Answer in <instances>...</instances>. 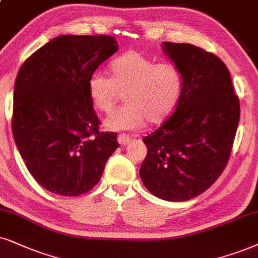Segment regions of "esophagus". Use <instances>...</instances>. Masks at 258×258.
<instances>
[{
    "label": "esophagus",
    "mask_w": 258,
    "mask_h": 258,
    "mask_svg": "<svg viewBox=\"0 0 258 258\" xmlns=\"http://www.w3.org/2000/svg\"><path fill=\"white\" fill-rule=\"evenodd\" d=\"M130 140H131V138H130V137L127 135H125V133H121V135L118 136V142H119L120 145L128 144Z\"/></svg>",
    "instance_id": "esophagus-1"
}]
</instances>
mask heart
I'll return each instance as SVG.
<instances>
[{"mask_svg": "<svg viewBox=\"0 0 258 258\" xmlns=\"http://www.w3.org/2000/svg\"><path fill=\"white\" fill-rule=\"evenodd\" d=\"M112 78L93 74L88 82L91 102L96 109L108 113L121 99L126 105L105 119L112 131L138 130L150 123H161L174 112L180 100L183 76L172 63H157L140 52L128 51L110 64Z\"/></svg>", "mask_w": 258, "mask_h": 258, "instance_id": "obj_1", "label": "heart"}]
</instances>
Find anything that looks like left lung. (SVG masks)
<instances>
[{
  "label": "left lung",
  "mask_w": 258,
  "mask_h": 258,
  "mask_svg": "<svg viewBox=\"0 0 258 258\" xmlns=\"http://www.w3.org/2000/svg\"><path fill=\"white\" fill-rule=\"evenodd\" d=\"M183 76L176 108L143 142L148 155L139 174L150 193L190 200L207 190L226 167L239 122V100L229 69L216 54L190 44L163 42Z\"/></svg>",
  "instance_id": "1"
}]
</instances>
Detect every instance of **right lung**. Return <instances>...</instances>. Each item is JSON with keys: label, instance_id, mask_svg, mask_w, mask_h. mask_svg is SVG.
<instances>
[{"label": "right lung", "instance_id": "1", "mask_svg": "<svg viewBox=\"0 0 258 258\" xmlns=\"http://www.w3.org/2000/svg\"><path fill=\"white\" fill-rule=\"evenodd\" d=\"M118 51L110 35H59L19 70L12 130L28 171L41 187L63 197L97 184L118 135L99 132L88 82Z\"/></svg>", "mask_w": 258, "mask_h": 258}]
</instances>
